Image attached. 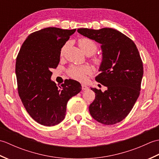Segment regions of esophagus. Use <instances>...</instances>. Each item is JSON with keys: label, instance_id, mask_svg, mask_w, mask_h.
I'll return each instance as SVG.
<instances>
[{"label": "esophagus", "instance_id": "1", "mask_svg": "<svg viewBox=\"0 0 159 159\" xmlns=\"http://www.w3.org/2000/svg\"><path fill=\"white\" fill-rule=\"evenodd\" d=\"M87 89H88V87H87V85H82V89L83 90H87Z\"/></svg>", "mask_w": 159, "mask_h": 159}]
</instances>
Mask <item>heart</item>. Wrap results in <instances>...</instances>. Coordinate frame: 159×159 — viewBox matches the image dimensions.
<instances>
[{
    "label": "heart",
    "instance_id": "heart-1",
    "mask_svg": "<svg viewBox=\"0 0 159 159\" xmlns=\"http://www.w3.org/2000/svg\"><path fill=\"white\" fill-rule=\"evenodd\" d=\"M78 43H79L80 48L86 55H92L94 52H96L98 49V46L96 42L93 41L92 39L87 38H82L79 39V41H78ZM66 46V44L64 45L61 49V55H63ZM93 60L98 64L101 62V59L98 58V57H95ZM90 67L87 66H72L67 70V74H68V75L70 77H72L74 79L78 80H83L85 79V74H88L90 72Z\"/></svg>",
    "mask_w": 159,
    "mask_h": 159
}]
</instances>
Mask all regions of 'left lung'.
Here are the masks:
<instances>
[{
	"label": "left lung",
	"mask_w": 159,
	"mask_h": 159,
	"mask_svg": "<svg viewBox=\"0 0 159 159\" xmlns=\"http://www.w3.org/2000/svg\"><path fill=\"white\" fill-rule=\"evenodd\" d=\"M80 34L101 44L102 61L95 79L107 87L91 88L96 98L90 104L91 116L98 122L113 125L122 121L133 108L140 94L143 62L132 39L111 28L79 29Z\"/></svg>",
	"instance_id": "8db88e82"
}]
</instances>
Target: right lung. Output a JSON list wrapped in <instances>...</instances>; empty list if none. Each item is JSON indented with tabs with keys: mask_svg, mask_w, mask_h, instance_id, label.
<instances>
[{
	"mask_svg": "<svg viewBox=\"0 0 159 159\" xmlns=\"http://www.w3.org/2000/svg\"><path fill=\"white\" fill-rule=\"evenodd\" d=\"M76 29L48 27L30 34L16 58L18 92L26 111L46 126L59 124L66 116L68 100L81 91L76 80L66 79L57 87L50 80L58 66L61 49Z\"/></svg>",
	"mask_w": 159,
	"mask_h": 159,
	"instance_id": "obj_1",
	"label": "right lung"
}]
</instances>
